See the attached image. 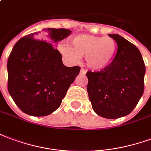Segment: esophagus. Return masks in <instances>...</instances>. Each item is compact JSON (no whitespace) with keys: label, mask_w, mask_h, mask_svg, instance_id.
Wrapping results in <instances>:
<instances>
[{"label":"esophagus","mask_w":151,"mask_h":151,"mask_svg":"<svg viewBox=\"0 0 151 151\" xmlns=\"http://www.w3.org/2000/svg\"><path fill=\"white\" fill-rule=\"evenodd\" d=\"M86 73H87V71L85 70V69L82 68V69L80 70V74H81V75H85Z\"/></svg>","instance_id":"34e87169"}]
</instances>
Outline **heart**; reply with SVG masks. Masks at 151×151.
Returning <instances> with one entry per match:
<instances>
[{
    "instance_id": "1",
    "label": "heart",
    "mask_w": 151,
    "mask_h": 151,
    "mask_svg": "<svg viewBox=\"0 0 151 151\" xmlns=\"http://www.w3.org/2000/svg\"><path fill=\"white\" fill-rule=\"evenodd\" d=\"M117 45L111 37H98L82 35L71 40L70 47L60 45L59 51L71 61H78L85 56L87 66L92 71H101L107 68L115 57Z\"/></svg>"
}]
</instances>
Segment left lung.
Returning <instances> with one entry per match:
<instances>
[{
    "label": "left lung",
    "mask_w": 151,
    "mask_h": 151,
    "mask_svg": "<svg viewBox=\"0 0 151 151\" xmlns=\"http://www.w3.org/2000/svg\"><path fill=\"white\" fill-rule=\"evenodd\" d=\"M109 36L117 44L116 56L103 70L87 72V91L97 115L116 119L131 113L142 97L146 67L135 45L119 35Z\"/></svg>",
    "instance_id": "8db88e82"
}]
</instances>
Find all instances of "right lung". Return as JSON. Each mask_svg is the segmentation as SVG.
<instances>
[{"instance_id":"obj_1","label":"right lung","mask_w":151,"mask_h":151,"mask_svg":"<svg viewBox=\"0 0 151 151\" xmlns=\"http://www.w3.org/2000/svg\"><path fill=\"white\" fill-rule=\"evenodd\" d=\"M71 33L47 28L26 35L14 45L8 59V90L26 114L42 116L55 112L80 73V67L63 65L62 55L52 47Z\"/></svg>"}]
</instances>
